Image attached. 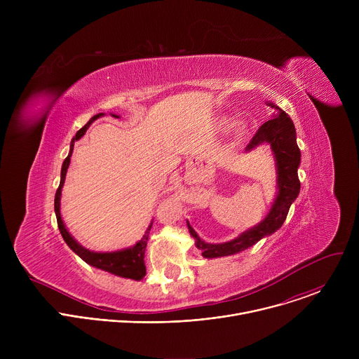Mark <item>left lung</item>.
<instances>
[{
    "instance_id": "left-lung-1",
    "label": "left lung",
    "mask_w": 359,
    "mask_h": 359,
    "mask_svg": "<svg viewBox=\"0 0 359 359\" xmlns=\"http://www.w3.org/2000/svg\"><path fill=\"white\" fill-rule=\"evenodd\" d=\"M271 105V104H270ZM277 111V116L264 122L257 132L254 133L250 143L247 144V150L259 146L262 143H270L277 161V173H278V194L274 200L273 208L269 216L259 226L243 233L237 238L222 243V244H209L204 243L197 233L189 226L190 234L196 240V247L201 250L203 257L215 259L230 255L251 247L252 244L262 240L264 236H269L278 230L287 219L291 203L297 198L299 193V179L297 169L299 166L301 153L295 140V128L290 116L280 109L278 107L271 105Z\"/></svg>"
}]
</instances>
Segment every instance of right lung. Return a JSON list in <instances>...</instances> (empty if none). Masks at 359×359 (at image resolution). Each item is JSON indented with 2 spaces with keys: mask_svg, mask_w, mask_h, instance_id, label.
Returning a JSON list of instances; mask_svg holds the SVG:
<instances>
[{
  "mask_svg": "<svg viewBox=\"0 0 359 359\" xmlns=\"http://www.w3.org/2000/svg\"><path fill=\"white\" fill-rule=\"evenodd\" d=\"M102 114L99 115H95L83 128H81L75 137L72 139V143H71V150H69V155L67 156V159L64 161V165H62V170H61V183L57 189V193H55V215H57V222H58V229L65 240V243L71 247V250H74V252H76L79 257L96 267V269H100V270H105V271H109L115 276H121V277H125V278H132V280H142L146 274V266H144V250H146V244H147V238H149V231H150V227L151 224L147 227L146 233L143 234V237L130 248H126V250H121V251H114V252H95V251H90L82 245H79L72 237L71 234L68 233V230L65 229L64 223H62V219H61V213H60V200H61V190H62V186H64V182H65V176H67V170H68V166H69V162H71V156H72V150H74V142L81 139L85 132L88 130L89 125L96 119L99 118ZM115 118H118L116 115H114Z\"/></svg>",
  "mask_w": 359,
  "mask_h": 359,
  "instance_id": "right-lung-1",
  "label": "right lung"
}]
</instances>
